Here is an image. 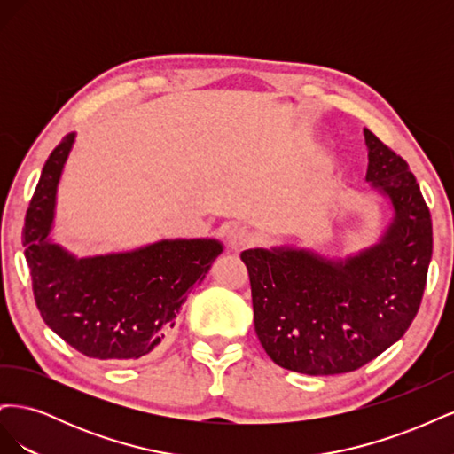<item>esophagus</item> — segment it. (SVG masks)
<instances>
[{
  "label": "esophagus",
  "instance_id": "34e87169",
  "mask_svg": "<svg viewBox=\"0 0 454 454\" xmlns=\"http://www.w3.org/2000/svg\"><path fill=\"white\" fill-rule=\"evenodd\" d=\"M255 242V235L244 225L231 227L227 232V244L231 250H244Z\"/></svg>",
  "mask_w": 454,
  "mask_h": 454
}]
</instances>
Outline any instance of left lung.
I'll return each instance as SVG.
<instances>
[{"instance_id": "8db88e82", "label": "left lung", "mask_w": 454, "mask_h": 454, "mask_svg": "<svg viewBox=\"0 0 454 454\" xmlns=\"http://www.w3.org/2000/svg\"><path fill=\"white\" fill-rule=\"evenodd\" d=\"M371 187L390 200L377 244L347 259L280 246L244 250L254 324L269 358L305 375L360 369L400 340L419 312L432 219L409 164L364 129Z\"/></svg>"}]
</instances>
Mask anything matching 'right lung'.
Wrapping results in <instances>:
<instances>
[{
  "label": "right lung",
  "instance_id": "right-lung-1",
  "mask_svg": "<svg viewBox=\"0 0 454 454\" xmlns=\"http://www.w3.org/2000/svg\"><path fill=\"white\" fill-rule=\"evenodd\" d=\"M75 132L52 149L26 212L22 244L41 318L89 358L132 362L174 327L187 294L223 252L214 239L160 240L77 259L51 240L57 189Z\"/></svg>",
  "mask_w": 454,
  "mask_h": 454
}]
</instances>
